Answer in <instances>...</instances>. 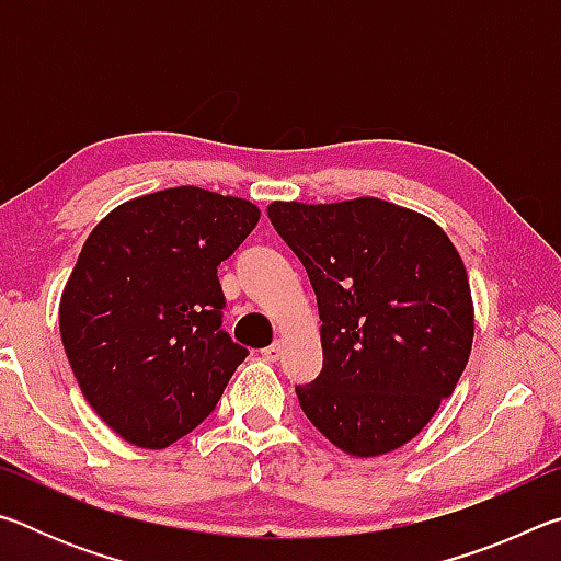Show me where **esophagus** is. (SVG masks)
<instances>
[{
	"instance_id": "esophagus-1",
	"label": "esophagus",
	"mask_w": 561,
	"mask_h": 561,
	"mask_svg": "<svg viewBox=\"0 0 561 561\" xmlns=\"http://www.w3.org/2000/svg\"><path fill=\"white\" fill-rule=\"evenodd\" d=\"M282 351H284V344H282V341H277V344L262 348V356L267 358V360H279L282 358Z\"/></svg>"
}]
</instances>
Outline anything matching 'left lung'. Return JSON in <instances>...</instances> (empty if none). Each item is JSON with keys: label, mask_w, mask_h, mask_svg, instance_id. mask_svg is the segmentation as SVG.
Segmentation results:
<instances>
[{"label": "left lung", "mask_w": 561, "mask_h": 561, "mask_svg": "<svg viewBox=\"0 0 561 561\" xmlns=\"http://www.w3.org/2000/svg\"><path fill=\"white\" fill-rule=\"evenodd\" d=\"M267 215L317 294L324 366L297 386L311 425L354 458L413 440L468 366L474 307L438 222L378 197L282 203Z\"/></svg>", "instance_id": "1"}]
</instances>
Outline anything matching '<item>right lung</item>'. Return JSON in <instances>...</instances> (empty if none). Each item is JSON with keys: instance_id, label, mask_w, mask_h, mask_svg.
<instances>
[{"instance_id": "add662e5", "label": "right lung", "mask_w": 561, "mask_h": 561, "mask_svg": "<svg viewBox=\"0 0 561 561\" xmlns=\"http://www.w3.org/2000/svg\"><path fill=\"white\" fill-rule=\"evenodd\" d=\"M260 215L242 197L180 185L118 205L87 237L59 329L83 398L123 440L168 448L220 401L247 348L220 329L217 264Z\"/></svg>"}]
</instances>
